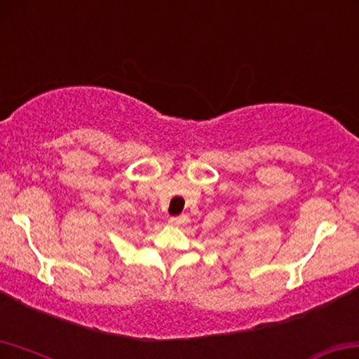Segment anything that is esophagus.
<instances>
[{"instance_id": "esophagus-1", "label": "esophagus", "mask_w": 359, "mask_h": 359, "mask_svg": "<svg viewBox=\"0 0 359 359\" xmlns=\"http://www.w3.org/2000/svg\"><path fill=\"white\" fill-rule=\"evenodd\" d=\"M168 222L175 224V226H180V224H183V223L187 222V217H186V215H180V217H172L168 219Z\"/></svg>"}]
</instances>
